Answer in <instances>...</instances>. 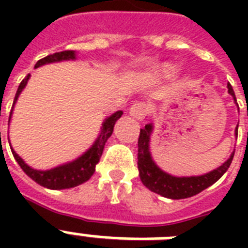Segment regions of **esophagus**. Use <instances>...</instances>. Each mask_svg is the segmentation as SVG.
I'll return each instance as SVG.
<instances>
[{"label": "esophagus", "mask_w": 248, "mask_h": 248, "mask_svg": "<svg viewBox=\"0 0 248 248\" xmlns=\"http://www.w3.org/2000/svg\"><path fill=\"white\" fill-rule=\"evenodd\" d=\"M151 105L148 104V103H145V101H138L130 109V114L132 117H135L136 120H144L151 113Z\"/></svg>", "instance_id": "34e87169"}]
</instances>
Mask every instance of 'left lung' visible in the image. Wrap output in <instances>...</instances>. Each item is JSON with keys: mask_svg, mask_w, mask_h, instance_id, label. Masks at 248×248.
<instances>
[{"mask_svg": "<svg viewBox=\"0 0 248 248\" xmlns=\"http://www.w3.org/2000/svg\"><path fill=\"white\" fill-rule=\"evenodd\" d=\"M228 93H231L235 100L234 91L231 83H228ZM237 101V100H235ZM152 124H145V127L140 128L139 140H138V169H139L140 180L149 190L161 194L166 198L171 200H183L188 197L196 196L210 185L219 180L225 171L229 169L234 153H232L231 158L219 169L214 170L211 172L202 175V176L190 177H176L169 173L163 172L162 170L157 167L149 153V138H151ZM235 135H238V126L235 130Z\"/></svg>", "mask_w": 248, "mask_h": 248, "instance_id": "left-lung-1", "label": "left lung"}]
</instances>
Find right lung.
<instances>
[{
  "label": "right lung",
  "mask_w": 248,
  "mask_h": 248,
  "mask_svg": "<svg viewBox=\"0 0 248 248\" xmlns=\"http://www.w3.org/2000/svg\"><path fill=\"white\" fill-rule=\"evenodd\" d=\"M69 59H75V52L72 51V50L55 52V54L47 55L46 58H44V59L38 60L36 64V68L40 67V65H44V64L52 63V62H60V60ZM28 78L29 75L21 81L19 87H17L14 104H15V101H16L19 93H21V90L24 89L25 85H27ZM11 112H13V109H11ZM11 112H10V116H11ZM121 116H122V112L120 110V112H116L114 114H112L108 120H105L100 136L97 138L95 144L90 148L89 151L86 152L85 155H81L78 159H76V161H73V162L71 163L59 166V167H55V169L52 170H47V171H38V170H34L32 169V167H29L28 165H25L24 161L11 149L14 158L16 159V162L19 163V166H20L21 169H23V171H24L31 179H33L36 183H38V184L45 186V188H73L76 185L82 184V183L87 181L90 177L93 176V173L95 172V166L99 162V159H100L101 155H103V149H104L105 141L109 139V136L112 135L114 124H116V121L118 120Z\"/></svg>",
  "instance_id": "right-lung-1"
}]
</instances>
